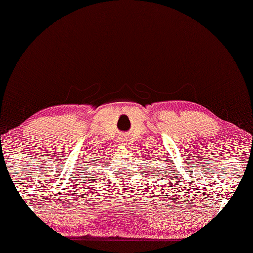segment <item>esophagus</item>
<instances>
[{
    "label": "esophagus",
    "mask_w": 253,
    "mask_h": 253,
    "mask_svg": "<svg viewBox=\"0 0 253 253\" xmlns=\"http://www.w3.org/2000/svg\"><path fill=\"white\" fill-rule=\"evenodd\" d=\"M122 142H125V140H124V139H123V140H122Z\"/></svg>",
    "instance_id": "obj_1"
}]
</instances>
